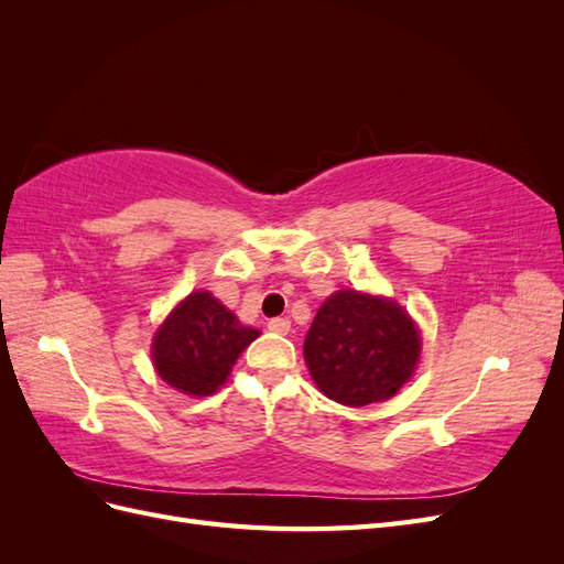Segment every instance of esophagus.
<instances>
[{"instance_id": "34e87169", "label": "esophagus", "mask_w": 564, "mask_h": 564, "mask_svg": "<svg viewBox=\"0 0 564 564\" xmlns=\"http://www.w3.org/2000/svg\"><path fill=\"white\" fill-rule=\"evenodd\" d=\"M268 329L275 334H289V329H292V322H289L286 317H272L268 322Z\"/></svg>"}]
</instances>
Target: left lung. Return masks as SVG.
I'll return each mask as SVG.
<instances>
[{"label": "left lung", "instance_id": "1", "mask_svg": "<svg viewBox=\"0 0 564 564\" xmlns=\"http://www.w3.org/2000/svg\"><path fill=\"white\" fill-rule=\"evenodd\" d=\"M303 355L324 395L365 406L390 400L412 379L421 336L395 301L340 289L319 305Z\"/></svg>", "mask_w": 564, "mask_h": 564}]
</instances>
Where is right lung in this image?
<instances>
[{"label": "right lung", "mask_w": 564, "mask_h": 564, "mask_svg": "<svg viewBox=\"0 0 564 564\" xmlns=\"http://www.w3.org/2000/svg\"><path fill=\"white\" fill-rule=\"evenodd\" d=\"M259 329L245 324L209 292H193L162 322L152 338L160 379L193 398H207L226 383L240 352Z\"/></svg>", "instance_id": "add662e5"}]
</instances>
